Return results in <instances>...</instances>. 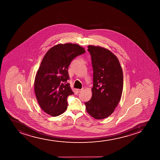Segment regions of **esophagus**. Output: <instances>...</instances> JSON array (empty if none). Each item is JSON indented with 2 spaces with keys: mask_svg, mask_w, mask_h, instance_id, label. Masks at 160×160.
I'll use <instances>...</instances> for the list:
<instances>
[{
  "mask_svg": "<svg viewBox=\"0 0 160 160\" xmlns=\"http://www.w3.org/2000/svg\"><path fill=\"white\" fill-rule=\"evenodd\" d=\"M83 90V89H76V91H77V92H78V93H79V92H81Z\"/></svg>",
  "mask_w": 160,
  "mask_h": 160,
  "instance_id": "obj_1",
  "label": "esophagus"
}]
</instances>
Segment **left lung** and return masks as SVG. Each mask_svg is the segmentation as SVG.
Returning a JSON list of instances; mask_svg holds the SVG:
<instances>
[{"label": "left lung", "instance_id": "obj_1", "mask_svg": "<svg viewBox=\"0 0 160 160\" xmlns=\"http://www.w3.org/2000/svg\"><path fill=\"white\" fill-rule=\"evenodd\" d=\"M93 70L91 99L85 102L89 115L96 119L110 116L119 103L123 88V74L119 60L109 50L88 45Z\"/></svg>", "mask_w": 160, "mask_h": 160}]
</instances>
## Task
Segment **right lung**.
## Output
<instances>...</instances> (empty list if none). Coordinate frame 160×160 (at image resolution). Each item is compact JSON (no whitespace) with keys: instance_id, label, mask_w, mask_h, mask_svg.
<instances>
[{"instance_id":"obj_1","label":"right lung","mask_w":160,"mask_h":160,"mask_svg":"<svg viewBox=\"0 0 160 160\" xmlns=\"http://www.w3.org/2000/svg\"><path fill=\"white\" fill-rule=\"evenodd\" d=\"M78 44H58L44 55L35 77L34 90L39 105L47 114L58 116L67 108V97L73 94L69 83L68 67L78 55L84 53Z\"/></svg>"}]
</instances>
